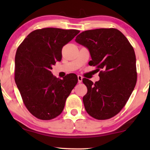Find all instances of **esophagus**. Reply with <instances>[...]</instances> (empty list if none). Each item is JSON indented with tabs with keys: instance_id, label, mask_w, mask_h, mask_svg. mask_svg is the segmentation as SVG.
I'll list each match as a JSON object with an SVG mask.
<instances>
[{
	"instance_id": "34e87169",
	"label": "esophagus",
	"mask_w": 150,
	"mask_h": 150,
	"mask_svg": "<svg viewBox=\"0 0 150 150\" xmlns=\"http://www.w3.org/2000/svg\"><path fill=\"white\" fill-rule=\"evenodd\" d=\"M78 81H79V83H81L83 81V76L81 75H78Z\"/></svg>"
}]
</instances>
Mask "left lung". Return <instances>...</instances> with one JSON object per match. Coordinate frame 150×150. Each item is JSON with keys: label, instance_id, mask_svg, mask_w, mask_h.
Returning <instances> with one entry per match:
<instances>
[{"label": "left lung", "instance_id": "obj_1", "mask_svg": "<svg viewBox=\"0 0 150 150\" xmlns=\"http://www.w3.org/2000/svg\"><path fill=\"white\" fill-rule=\"evenodd\" d=\"M75 41L89 49V65L100 71V80L95 83L83 79L87 87L83 98L86 111L99 120L115 116L126 105L137 83L133 47L122 32L113 28L85 30Z\"/></svg>", "mask_w": 150, "mask_h": 150}]
</instances>
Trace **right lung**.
<instances>
[{"instance_id":"add662e5","label":"right lung","mask_w":150,"mask_h":150,"mask_svg":"<svg viewBox=\"0 0 150 150\" xmlns=\"http://www.w3.org/2000/svg\"><path fill=\"white\" fill-rule=\"evenodd\" d=\"M76 29L44 28L30 33L16 51L15 81L24 105L38 119L50 120L62 112L78 83L76 74L63 80L50 69L62 58V48L79 34Z\"/></svg>"}]
</instances>
